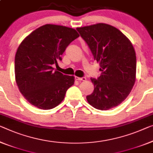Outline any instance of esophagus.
<instances>
[{"instance_id": "obj_1", "label": "esophagus", "mask_w": 153, "mask_h": 153, "mask_svg": "<svg viewBox=\"0 0 153 153\" xmlns=\"http://www.w3.org/2000/svg\"><path fill=\"white\" fill-rule=\"evenodd\" d=\"M75 79L77 80V81H85L86 80L85 77H78V76H75Z\"/></svg>"}]
</instances>
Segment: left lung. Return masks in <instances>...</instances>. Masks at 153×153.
<instances>
[{"label": "left lung", "instance_id": "left-lung-1", "mask_svg": "<svg viewBox=\"0 0 153 153\" xmlns=\"http://www.w3.org/2000/svg\"><path fill=\"white\" fill-rule=\"evenodd\" d=\"M76 30L100 67V76L91 78L94 90L86 96L88 102L100 110L117 107L130 94L135 81L136 55L132 44L109 25L99 23Z\"/></svg>", "mask_w": 153, "mask_h": 153}]
</instances>
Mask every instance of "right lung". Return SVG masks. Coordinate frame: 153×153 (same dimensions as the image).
Returning a JSON list of instances; mask_svg holds the SVG:
<instances>
[{
  "mask_svg": "<svg viewBox=\"0 0 153 153\" xmlns=\"http://www.w3.org/2000/svg\"><path fill=\"white\" fill-rule=\"evenodd\" d=\"M79 37L72 28L45 25L22 42L15 57L16 83L30 104L51 109L62 102L74 76L54 71L68 46Z\"/></svg>",
  "mask_w": 153,
  "mask_h": 153,
  "instance_id": "1",
  "label": "right lung"
}]
</instances>
